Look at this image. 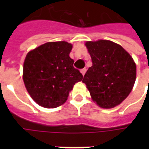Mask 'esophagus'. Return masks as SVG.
<instances>
[{"mask_svg": "<svg viewBox=\"0 0 149 149\" xmlns=\"http://www.w3.org/2000/svg\"><path fill=\"white\" fill-rule=\"evenodd\" d=\"M86 69H82L81 70H80V72H81V73L83 74V76H84L85 75V73H86Z\"/></svg>", "mask_w": 149, "mask_h": 149, "instance_id": "34e87169", "label": "esophagus"}]
</instances>
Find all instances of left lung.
Returning a JSON list of instances; mask_svg holds the SVG:
<instances>
[{"instance_id":"8db88e82","label":"left lung","mask_w":149,"mask_h":149,"mask_svg":"<svg viewBox=\"0 0 149 149\" xmlns=\"http://www.w3.org/2000/svg\"><path fill=\"white\" fill-rule=\"evenodd\" d=\"M93 65L84 75L93 101L102 108L120 104L131 93L136 79V65L127 51L109 40L86 42Z\"/></svg>"}]
</instances>
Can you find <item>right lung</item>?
<instances>
[{
	"mask_svg": "<svg viewBox=\"0 0 149 149\" xmlns=\"http://www.w3.org/2000/svg\"><path fill=\"white\" fill-rule=\"evenodd\" d=\"M72 45L49 42L27 54L23 66V80L31 98L40 106L55 108L66 101L69 93L83 75L73 67L70 57Z\"/></svg>",
	"mask_w": 149,
	"mask_h": 149,
	"instance_id": "right-lung-1",
	"label": "right lung"
}]
</instances>
